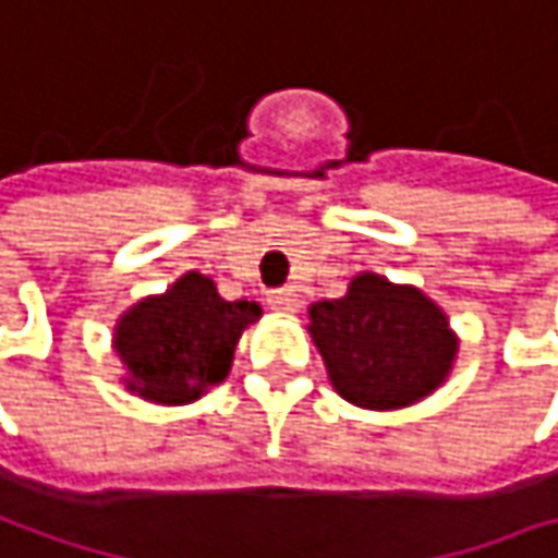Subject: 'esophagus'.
I'll list each match as a JSON object with an SVG mask.
<instances>
[{"mask_svg":"<svg viewBox=\"0 0 558 558\" xmlns=\"http://www.w3.org/2000/svg\"><path fill=\"white\" fill-rule=\"evenodd\" d=\"M268 305H271L275 312H280V315H296V312H300V305H303V300H300V293H296V290L283 287V290H271V293H268Z\"/></svg>","mask_w":558,"mask_h":558,"instance_id":"1","label":"esophagus"}]
</instances>
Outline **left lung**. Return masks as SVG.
<instances>
[{"label":"left lung","mask_w":558,"mask_h":558,"mask_svg":"<svg viewBox=\"0 0 558 558\" xmlns=\"http://www.w3.org/2000/svg\"><path fill=\"white\" fill-rule=\"evenodd\" d=\"M308 333L333 390L362 409H402L430 397L452 372L459 340L444 308L418 287L355 275L340 300L308 308Z\"/></svg>","instance_id":"1"}]
</instances>
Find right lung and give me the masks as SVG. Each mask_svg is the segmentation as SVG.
I'll return each instance as SVG.
<instances>
[{
	"label": "right lung",
	"instance_id": "right-lung-1",
	"mask_svg": "<svg viewBox=\"0 0 558 558\" xmlns=\"http://www.w3.org/2000/svg\"><path fill=\"white\" fill-rule=\"evenodd\" d=\"M258 315V303H228L215 280L186 271L161 296L131 305L114 325V352L128 365V390L161 405L199 400L228 377L240 333Z\"/></svg>",
	"mask_w": 558,
	"mask_h": 558
}]
</instances>
